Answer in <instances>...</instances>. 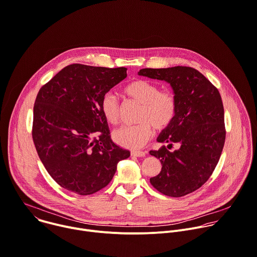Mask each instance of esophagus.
I'll return each mask as SVG.
<instances>
[{
  "instance_id": "esophagus-1",
  "label": "esophagus",
  "mask_w": 257,
  "mask_h": 257,
  "mask_svg": "<svg viewBox=\"0 0 257 257\" xmlns=\"http://www.w3.org/2000/svg\"><path fill=\"white\" fill-rule=\"evenodd\" d=\"M132 156H134V157H145L146 156V153L145 152H141V151H133L132 153Z\"/></svg>"
}]
</instances>
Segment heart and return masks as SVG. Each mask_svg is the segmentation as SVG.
Segmentation results:
<instances>
[{
	"label": "heart",
	"instance_id": "obj_1",
	"mask_svg": "<svg viewBox=\"0 0 257 257\" xmlns=\"http://www.w3.org/2000/svg\"><path fill=\"white\" fill-rule=\"evenodd\" d=\"M124 94L141 104L138 120L133 126H121L113 132V141L120 147L137 150L142 148L152 137L153 126L162 131L167 128L175 118L177 102L170 91H160V86L146 79H136L123 88ZM104 119L110 124H117L120 119V106L111 92H106L100 102Z\"/></svg>",
	"mask_w": 257,
	"mask_h": 257
}]
</instances>
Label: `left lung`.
Segmentation results:
<instances>
[{"mask_svg":"<svg viewBox=\"0 0 257 257\" xmlns=\"http://www.w3.org/2000/svg\"><path fill=\"white\" fill-rule=\"evenodd\" d=\"M141 76L168 82L177 102L172 123L159 135V143L180 144L170 152L165 146L150 154L162 164L150 179L159 192L182 197L199 189L212 175L225 142L224 108L218 89L198 70L187 66L145 68Z\"/></svg>","mask_w":257,"mask_h":257,"instance_id":"8db88e82","label":"left lung"}]
</instances>
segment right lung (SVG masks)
<instances>
[{
    "mask_svg": "<svg viewBox=\"0 0 257 257\" xmlns=\"http://www.w3.org/2000/svg\"><path fill=\"white\" fill-rule=\"evenodd\" d=\"M125 77L124 67L71 64L39 90L32 137L42 164L62 188L93 194L131 156L111 141L100 109L102 96Z\"/></svg>",
    "mask_w": 257,
    "mask_h": 257,
    "instance_id": "obj_1",
    "label": "right lung"
}]
</instances>
